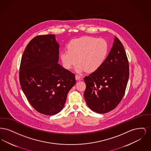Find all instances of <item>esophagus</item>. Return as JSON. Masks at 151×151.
I'll use <instances>...</instances> for the list:
<instances>
[{
	"label": "esophagus",
	"instance_id": "esophagus-1",
	"mask_svg": "<svg viewBox=\"0 0 151 151\" xmlns=\"http://www.w3.org/2000/svg\"><path fill=\"white\" fill-rule=\"evenodd\" d=\"M81 76H80V75H75V78H76V79L77 80H80V79H81Z\"/></svg>",
	"mask_w": 151,
	"mask_h": 151
}]
</instances>
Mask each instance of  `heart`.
<instances>
[{"label": "heart", "instance_id": "heart-1", "mask_svg": "<svg viewBox=\"0 0 151 151\" xmlns=\"http://www.w3.org/2000/svg\"><path fill=\"white\" fill-rule=\"evenodd\" d=\"M108 42L102 38L84 37L75 39L68 45V50L63 51L60 58L65 68L70 69L78 63L75 70L93 72L104 63L109 52Z\"/></svg>", "mask_w": 151, "mask_h": 151}]
</instances>
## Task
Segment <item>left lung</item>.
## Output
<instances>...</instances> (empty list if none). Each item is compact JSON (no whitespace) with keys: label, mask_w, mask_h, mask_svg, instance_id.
<instances>
[{"label":"left lung","mask_w":151,"mask_h":151,"mask_svg":"<svg viewBox=\"0 0 151 151\" xmlns=\"http://www.w3.org/2000/svg\"><path fill=\"white\" fill-rule=\"evenodd\" d=\"M129 78V65L120 40L114 37L113 47L100 68L84 77V93L87 105L104 114L114 109L125 93Z\"/></svg>","instance_id":"obj_1"}]
</instances>
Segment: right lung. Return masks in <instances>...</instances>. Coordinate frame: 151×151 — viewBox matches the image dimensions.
<instances>
[{"mask_svg":"<svg viewBox=\"0 0 151 151\" xmlns=\"http://www.w3.org/2000/svg\"><path fill=\"white\" fill-rule=\"evenodd\" d=\"M59 49L54 35L36 36L22 56L19 72L22 90L32 107L45 115L60 112L76 84L75 74L58 63Z\"/></svg>","mask_w":151,"mask_h":151,"instance_id":"right-lung-1","label":"right lung"}]
</instances>
